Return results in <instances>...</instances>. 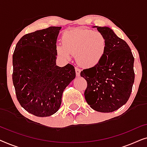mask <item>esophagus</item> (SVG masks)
<instances>
[{
  "label": "esophagus",
  "mask_w": 147,
  "mask_h": 147,
  "mask_svg": "<svg viewBox=\"0 0 147 147\" xmlns=\"http://www.w3.org/2000/svg\"><path fill=\"white\" fill-rule=\"evenodd\" d=\"M80 72H81V70H80V68L76 67V76L77 77H79L80 76Z\"/></svg>",
  "instance_id": "34e87169"
}]
</instances>
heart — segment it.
Instances as JSON below:
<instances>
[{
    "label": "heart",
    "mask_w": 147,
    "mask_h": 147,
    "mask_svg": "<svg viewBox=\"0 0 147 147\" xmlns=\"http://www.w3.org/2000/svg\"><path fill=\"white\" fill-rule=\"evenodd\" d=\"M108 42L99 31L76 28L65 32L62 36V45L57 47V53L65 59L76 53L80 65L92 67L98 65L105 56Z\"/></svg>",
    "instance_id": "b5f03b06"
}]
</instances>
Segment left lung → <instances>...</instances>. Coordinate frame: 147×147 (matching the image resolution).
Here are the masks:
<instances>
[{
	"instance_id": "8db88e82",
	"label": "left lung",
	"mask_w": 147,
	"mask_h": 147,
	"mask_svg": "<svg viewBox=\"0 0 147 147\" xmlns=\"http://www.w3.org/2000/svg\"><path fill=\"white\" fill-rule=\"evenodd\" d=\"M108 42L106 53L94 67L85 69L80 76L87 82L84 96L92 109L112 112L129 99L134 81V58L126 42L110 28L97 27Z\"/></svg>"
}]
</instances>
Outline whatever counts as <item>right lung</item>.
I'll return each mask as SVG.
<instances>
[{"label":"right lung","instance_id":"obj_1","mask_svg":"<svg viewBox=\"0 0 147 147\" xmlns=\"http://www.w3.org/2000/svg\"><path fill=\"white\" fill-rule=\"evenodd\" d=\"M61 28L49 27L26 34L13 53L12 76L17 100L39 117L59 110L63 90L76 77L71 64L56 65V41Z\"/></svg>","mask_w":147,"mask_h":147}]
</instances>
